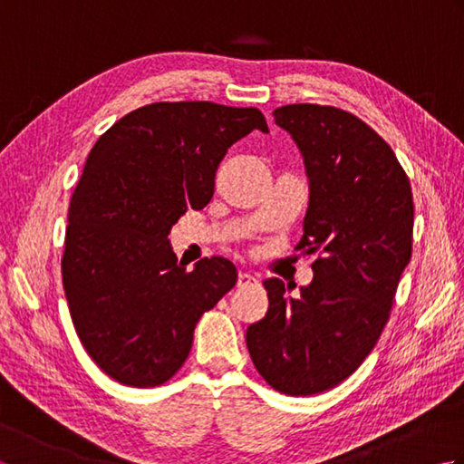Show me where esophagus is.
I'll return each instance as SVG.
<instances>
[{
    "label": "esophagus",
    "instance_id": "obj_1",
    "mask_svg": "<svg viewBox=\"0 0 464 464\" xmlns=\"http://www.w3.org/2000/svg\"><path fill=\"white\" fill-rule=\"evenodd\" d=\"M255 283H257V279H255L253 275H249V273H239L237 287H249V285H255Z\"/></svg>",
    "mask_w": 464,
    "mask_h": 464
}]
</instances>
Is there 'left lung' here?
Returning a JSON list of instances; mask_svg holds the SVG:
<instances>
[{"mask_svg": "<svg viewBox=\"0 0 464 464\" xmlns=\"http://www.w3.org/2000/svg\"><path fill=\"white\" fill-rule=\"evenodd\" d=\"M303 153L309 209L295 251L317 255L299 297L267 279V314L247 329L255 369L275 391L311 397L337 387L377 344L412 251V191L391 145L339 107L273 111Z\"/></svg>", "mask_w": 464, "mask_h": 464, "instance_id": "left-lung-1", "label": "left lung"}]
</instances>
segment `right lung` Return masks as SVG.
I'll list each match as a JSON object with an SVG mask.
<instances>
[{
	"mask_svg": "<svg viewBox=\"0 0 464 464\" xmlns=\"http://www.w3.org/2000/svg\"><path fill=\"white\" fill-rule=\"evenodd\" d=\"M253 130L269 133L257 107L160 102L95 141L69 201L62 277L77 337L107 377L135 389L169 381L201 314L237 283L221 257L187 271L167 237L211 201L217 167Z\"/></svg>",
	"mask_w": 464,
	"mask_h": 464,
	"instance_id": "right-lung-1",
	"label": "right lung"
}]
</instances>
